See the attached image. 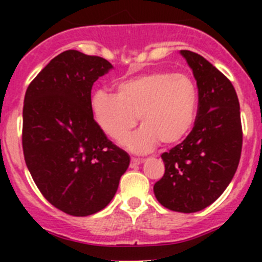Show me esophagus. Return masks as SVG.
Segmentation results:
<instances>
[{"label": "esophagus", "mask_w": 262, "mask_h": 262, "mask_svg": "<svg viewBox=\"0 0 262 262\" xmlns=\"http://www.w3.org/2000/svg\"><path fill=\"white\" fill-rule=\"evenodd\" d=\"M143 163V159H138V157H133L131 159V166H136V165H140Z\"/></svg>", "instance_id": "esophagus-1"}]
</instances>
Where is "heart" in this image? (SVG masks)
I'll return each mask as SVG.
<instances>
[{
  "mask_svg": "<svg viewBox=\"0 0 262 262\" xmlns=\"http://www.w3.org/2000/svg\"><path fill=\"white\" fill-rule=\"evenodd\" d=\"M200 96L193 78L184 73L155 71L119 81L117 94L97 90L90 107L98 127L111 140H124L133 152L151 151L159 144L172 145L190 133L198 114Z\"/></svg>",
  "mask_w": 262,
  "mask_h": 262,
  "instance_id": "1",
  "label": "heart"
}]
</instances>
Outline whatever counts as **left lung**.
Segmentation results:
<instances>
[{"instance_id":"left-lung-1","label":"left lung","mask_w":262,"mask_h":262,"mask_svg":"<svg viewBox=\"0 0 262 262\" xmlns=\"http://www.w3.org/2000/svg\"><path fill=\"white\" fill-rule=\"evenodd\" d=\"M181 55L193 69L200 105L191 133L161 155L163 178L155 196L172 211L196 212L222 195L239 165L243 145L240 105L231 81L191 51Z\"/></svg>"}]
</instances>
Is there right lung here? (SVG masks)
<instances>
[{
	"mask_svg": "<svg viewBox=\"0 0 262 262\" xmlns=\"http://www.w3.org/2000/svg\"><path fill=\"white\" fill-rule=\"evenodd\" d=\"M113 68L103 57L68 50L29 85L22 147L31 177L46 200L73 216L105 209L129 156L106 138L90 107L92 86Z\"/></svg>",
	"mask_w": 262,
	"mask_h": 262,
	"instance_id": "1",
	"label": "right lung"
}]
</instances>
